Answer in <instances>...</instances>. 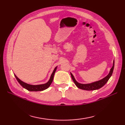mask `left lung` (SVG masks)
Listing matches in <instances>:
<instances>
[{
	"label": "left lung",
	"mask_w": 125,
	"mask_h": 125,
	"mask_svg": "<svg viewBox=\"0 0 125 125\" xmlns=\"http://www.w3.org/2000/svg\"><path fill=\"white\" fill-rule=\"evenodd\" d=\"M114 67H115V61H113V66L112 68L111 69L110 73L108 74L107 76H106L105 77H104L102 79H101L100 81H98L97 82H94V83H91L89 84L79 83L78 82H77L76 81V79L75 77H73V74L71 73H70V74L71 76V78H72L74 83L75 84L77 87H78L79 89H81L82 90H87V91H91V90H95L99 89L101 88L102 87H103L106 83H107V81H108V79H110L111 76L112 75L113 69H114Z\"/></svg>",
	"instance_id": "left-lung-1"
}]
</instances>
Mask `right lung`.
<instances>
[{
    "instance_id": "add662e5",
    "label": "right lung",
    "mask_w": 125,
    "mask_h": 125,
    "mask_svg": "<svg viewBox=\"0 0 125 125\" xmlns=\"http://www.w3.org/2000/svg\"><path fill=\"white\" fill-rule=\"evenodd\" d=\"M57 67H56L53 72L51 76H50V78L49 79V81L47 82V83L43 84H40V85H31V84H28L27 83H26L25 82H22V81H21L19 78H18L17 77V76L15 75H14L16 79H17L18 82L19 83V84L21 85L23 88H25L26 89H27L28 91H43V90H44L47 89V88H48L49 86L51 85L52 82L53 81V78H54V74L55 73V71L56 70Z\"/></svg>"
}]
</instances>
